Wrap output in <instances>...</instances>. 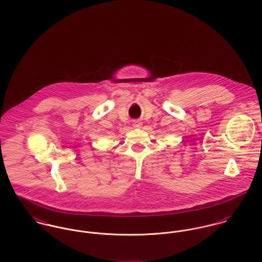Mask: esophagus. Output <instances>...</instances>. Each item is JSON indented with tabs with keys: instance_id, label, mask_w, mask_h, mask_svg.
Listing matches in <instances>:
<instances>
[{
	"instance_id": "obj_1",
	"label": "esophagus",
	"mask_w": 262,
	"mask_h": 262,
	"mask_svg": "<svg viewBox=\"0 0 262 262\" xmlns=\"http://www.w3.org/2000/svg\"><path fill=\"white\" fill-rule=\"evenodd\" d=\"M133 126H134V127H137V128H140V127L142 126V122H141L140 120H135V121L133 122Z\"/></svg>"
}]
</instances>
